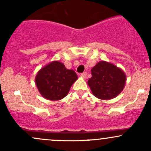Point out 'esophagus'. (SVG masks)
<instances>
[{"label":"esophagus","instance_id":"1","mask_svg":"<svg viewBox=\"0 0 151 151\" xmlns=\"http://www.w3.org/2000/svg\"><path fill=\"white\" fill-rule=\"evenodd\" d=\"M81 77L84 79H86V72H83L82 74H81Z\"/></svg>","mask_w":151,"mask_h":151}]
</instances>
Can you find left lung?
<instances>
[{"label": "left lung", "mask_w": 151, "mask_h": 151, "mask_svg": "<svg viewBox=\"0 0 151 151\" xmlns=\"http://www.w3.org/2000/svg\"><path fill=\"white\" fill-rule=\"evenodd\" d=\"M88 85L93 95L102 100H110L120 94L125 86L126 75L121 68L105 61L99 62L91 70Z\"/></svg>", "instance_id": "left-lung-1"}]
</instances>
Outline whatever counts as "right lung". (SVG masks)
<instances>
[{"label":"right lung","mask_w":151,"mask_h":151,"mask_svg":"<svg viewBox=\"0 0 151 151\" xmlns=\"http://www.w3.org/2000/svg\"><path fill=\"white\" fill-rule=\"evenodd\" d=\"M77 79L74 70H67L62 62L52 61L38 71L35 81L42 97L50 101H59L68 94Z\"/></svg>","instance_id":"right-lung-1"}]
</instances>
